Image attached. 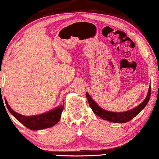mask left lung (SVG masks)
Segmentation results:
<instances>
[{
  "mask_svg": "<svg viewBox=\"0 0 159 159\" xmlns=\"http://www.w3.org/2000/svg\"><path fill=\"white\" fill-rule=\"evenodd\" d=\"M150 94H151V87L149 88L148 95H147L146 98L142 103H140L139 105L136 106V108H133V109L125 112H111L106 111V110L103 109V108H101L100 106H98L97 105V103L92 99V98L90 97V95L87 93V92L86 93V96L88 100V102H89L90 107H91L92 110L96 115L100 116L102 119L111 122L125 123V122L130 121V120H131L134 117H135V116L137 115L144 107H145L150 100Z\"/></svg>",
  "mask_w": 159,
  "mask_h": 159,
  "instance_id": "left-lung-1",
  "label": "left lung"
}]
</instances>
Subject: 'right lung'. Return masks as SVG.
<instances>
[{
  "label": "right lung",
  "instance_id": "right-lung-1",
  "mask_svg": "<svg viewBox=\"0 0 159 159\" xmlns=\"http://www.w3.org/2000/svg\"><path fill=\"white\" fill-rule=\"evenodd\" d=\"M5 102L10 113L12 114L18 121L21 122L24 126L34 130L45 129V128H51L52 126L55 125L60 120L62 111L64 109V105H61L51 111L47 112V113L36 116H25L16 113L8 105V103L6 100Z\"/></svg>",
  "mask_w": 159,
  "mask_h": 159
}]
</instances>
